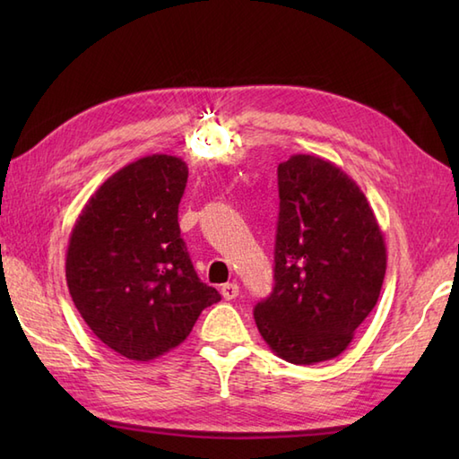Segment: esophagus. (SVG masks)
<instances>
[{
    "label": "esophagus",
    "mask_w": 459,
    "mask_h": 459,
    "mask_svg": "<svg viewBox=\"0 0 459 459\" xmlns=\"http://www.w3.org/2000/svg\"><path fill=\"white\" fill-rule=\"evenodd\" d=\"M221 294H222L224 299H229V301L235 299L238 296V286L237 284H224L221 288Z\"/></svg>",
    "instance_id": "1"
}]
</instances>
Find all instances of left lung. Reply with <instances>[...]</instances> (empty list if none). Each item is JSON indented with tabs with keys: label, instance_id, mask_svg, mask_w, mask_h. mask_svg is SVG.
<instances>
[{
	"label": "left lung",
	"instance_id": "obj_1",
	"mask_svg": "<svg viewBox=\"0 0 459 459\" xmlns=\"http://www.w3.org/2000/svg\"><path fill=\"white\" fill-rule=\"evenodd\" d=\"M278 191L276 284L255 319L280 359L324 363L343 353L377 306L385 237L359 185L319 155L281 161Z\"/></svg>",
	"mask_w": 459,
	"mask_h": 459
}]
</instances>
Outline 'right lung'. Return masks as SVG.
Wrapping results in <instances>:
<instances>
[{"instance_id":"add662e5","label":"right lung","mask_w":459,"mask_h":459,"mask_svg":"<svg viewBox=\"0 0 459 459\" xmlns=\"http://www.w3.org/2000/svg\"><path fill=\"white\" fill-rule=\"evenodd\" d=\"M187 163L153 153L110 175L76 219L66 284L76 309L106 347L152 360L183 343L219 291L195 274L178 209Z\"/></svg>"}]
</instances>
